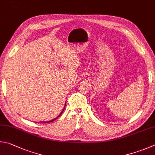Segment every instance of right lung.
<instances>
[{"label":"right lung","mask_w":155,"mask_h":155,"mask_svg":"<svg viewBox=\"0 0 155 155\" xmlns=\"http://www.w3.org/2000/svg\"><path fill=\"white\" fill-rule=\"evenodd\" d=\"M65 107H64V109H63V110H62V112H61V113H60V115L57 117H56V118H54V119H52V120H51V121H45V123H48V122H52V121H54V120H56V119L58 118V117H59L61 116V114L63 113V110H64V109H65Z\"/></svg>","instance_id":"add662e5"}]
</instances>
